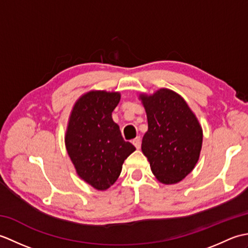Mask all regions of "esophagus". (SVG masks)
<instances>
[{"instance_id":"34e87169","label":"esophagus","mask_w":248,"mask_h":248,"mask_svg":"<svg viewBox=\"0 0 248 248\" xmlns=\"http://www.w3.org/2000/svg\"><path fill=\"white\" fill-rule=\"evenodd\" d=\"M133 145L136 147V148L140 149V143H141V139L140 138V136H138V138H135L133 140H132Z\"/></svg>"}]
</instances>
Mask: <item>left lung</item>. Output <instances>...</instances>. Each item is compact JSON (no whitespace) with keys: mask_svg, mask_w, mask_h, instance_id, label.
I'll return each instance as SVG.
<instances>
[{"mask_svg":"<svg viewBox=\"0 0 248 248\" xmlns=\"http://www.w3.org/2000/svg\"><path fill=\"white\" fill-rule=\"evenodd\" d=\"M148 131L141 140L152 173L161 183L173 184L191 172L199 159L202 129L196 116L177 93L161 88L140 93Z\"/></svg>","mask_w":248,"mask_h":248,"instance_id":"1","label":"left lung"}]
</instances>
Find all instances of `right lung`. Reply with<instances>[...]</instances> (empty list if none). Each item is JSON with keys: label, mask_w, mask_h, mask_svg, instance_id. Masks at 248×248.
Masks as SVG:
<instances>
[{"label": "right lung", "mask_w": 248, "mask_h": 248, "mask_svg": "<svg viewBox=\"0 0 248 248\" xmlns=\"http://www.w3.org/2000/svg\"><path fill=\"white\" fill-rule=\"evenodd\" d=\"M119 101V93L91 91L78 99L68 121V155L78 177L99 191L113 186L124 160L135 151L112 118Z\"/></svg>", "instance_id": "obj_1"}]
</instances>
